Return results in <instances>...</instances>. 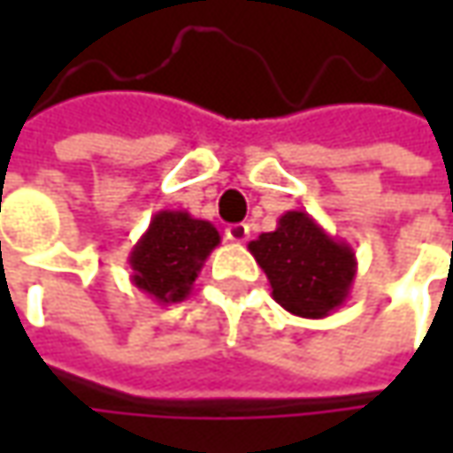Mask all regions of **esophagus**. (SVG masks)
<instances>
[{
    "instance_id": "1",
    "label": "esophagus",
    "mask_w": 453,
    "mask_h": 453,
    "mask_svg": "<svg viewBox=\"0 0 453 453\" xmlns=\"http://www.w3.org/2000/svg\"><path fill=\"white\" fill-rule=\"evenodd\" d=\"M226 239L229 242H236V244H242V242H247L250 239V224H229L226 226Z\"/></svg>"
}]
</instances>
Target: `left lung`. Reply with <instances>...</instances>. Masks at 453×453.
Instances as JSON below:
<instances>
[{
	"mask_svg": "<svg viewBox=\"0 0 453 453\" xmlns=\"http://www.w3.org/2000/svg\"><path fill=\"white\" fill-rule=\"evenodd\" d=\"M272 297L297 318L320 320L348 300L357 272L350 244L330 236L304 211H288L274 232L250 242Z\"/></svg>",
	"mask_w": 453,
	"mask_h": 453,
	"instance_id": "1",
	"label": "left lung"
}]
</instances>
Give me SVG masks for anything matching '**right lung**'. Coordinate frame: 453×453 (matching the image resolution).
<instances>
[{"label":"right lung","mask_w":453,"mask_h":453,"mask_svg":"<svg viewBox=\"0 0 453 453\" xmlns=\"http://www.w3.org/2000/svg\"><path fill=\"white\" fill-rule=\"evenodd\" d=\"M219 242L211 221L194 219L183 209H164L153 214L146 234L131 250V282L158 304L181 303Z\"/></svg>","instance_id":"obj_1"}]
</instances>
